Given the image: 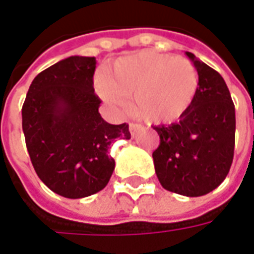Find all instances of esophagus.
<instances>
[{
  "instance_id": "34e87169",
  "label": "esophagus",
  "mask_w": 254,
  "mask_h": 254,
  "mask_svg": "<svg viewBox=\"0 0 254 254\" xmlns=\"http://www.w3.org/2000/svg\"><path fill=\"white\" fill-rule=\"evenodd\" d=\"M129 130H130L132 136L134 137V136H136V133H137V130H138V125H136V124H130V125H129Z\"/></svg>"
}]
</instances>
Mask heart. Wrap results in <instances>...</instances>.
I'll return each mask as SVG.
<instances>
[{
    "mask_svg": "<svg viewBox=\"0 0 254 254\" xmlns=\"http://www.w3.org/2000/svg\"><path fill=\"white\" fill-rule=\"evenodd\" d=\"M96 91L113 107L132 96V113L149 124H171L191 109L198 92V73L182 57L140 52L117 60Z\"/></svg>",
    "mask_w": 254,
    "mask_h": 254,
    "instance_id": "1",
    "label": "heart"
}]
</instances>
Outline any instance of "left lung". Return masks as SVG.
<instances>
[{"label": "left lung", "mask_w": 254, "mask_h": 254, "mask_svg": "<svg viewBox=\"0 0 254 254\" xmlns=\"http://www.w3.org/2000/svg\"><path fill=\"white\" fill-rule=\"evenodd\" d=\"M198 73V92L187 116L171 125L154 127L160 137L155 173L166 190L204 196L224 181L233 163L235 107L223 77L185 53Z\"/></svg>", "instance_id": "8db88e82"}]
</instances>
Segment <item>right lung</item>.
<instances>
[{
	"mask_svg": "<svg viewBox=\"0 0 254 254\" xmlns=\"http://www.w3.org/2000/svg\"><path fill=\"white\" fill-rule=\"evenodd\" d=\"M95 57L72 56L32 80L21 117L36 174L50 190L83 198L109 184L116 167L109 156L116 138H130L129 125H111L99 114L94 92Z\"/></svg>",
	"mask_w": 254,
	"mask_h": 254,
	"instance_id": "add662e5",
	"label": "right lung"
}]
</instances>
